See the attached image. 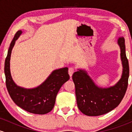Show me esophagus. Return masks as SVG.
I'll use <instances>...</instances> for the list:
<instances>
[{"label": "esophagus", "instance_id": "obj_1", "mask_svg": "<svg viewBox=\"0 0 132 132\" xmlns=\"http://www.w3.org/2000/svg\"><path fill=\"white\" fill-rule=\"evenodd\" d=\"M74 72H75V69H74L73 68H72V67L69 68V69H68V72H69V75L71 77L72 76V74L74 73Z\"/></svg>", "mask_w": 132, "mask_h": 132}]
</instances>
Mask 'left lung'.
I'll return each mask as SVG.
<instances>
[{"label":"left lung","instance_id":"1","mask_svg":"<svg viewBox=\"0 0 132 132\" xmlns=\"http://www.w3.org/2000/svg\"><path fill=\"white\" fill-rule=\"evenodd\" d=\"M118 44L123 72L117 83L108 88L99 87L86 71L79 69L72 75L75 85L77 104L82 113L88 116H98L109 112L119 105L126 92L129 77V65L125 53V39L120 37Z\"/></svg>","mask_w":132,"mask_h":132}]
</instances>
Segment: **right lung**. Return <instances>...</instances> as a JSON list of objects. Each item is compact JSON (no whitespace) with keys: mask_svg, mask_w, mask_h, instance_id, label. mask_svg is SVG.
Listing matches in <instances>:
<instances>
[{"mask_svg":"<svg viewBox=\"0 0 132 132\" xmlns=\"http://www.w3.org/2000/svg\"><path fill=\"white\" fill-rule=\"evenodd\" d=\"M22 33L19 30L15 33L5 58L4 72L7 90L13 102L20 108L35 114H46L53 109L57 92L63 84L69 80L68 68L53 71L46 81L35 88L25 89L18 86L12 78L10 60L15 41Z\"/></svg>","mask_w":132,"mask_h":132,"instance_id":"obj_1","label":"right lung"}]
</instances>
